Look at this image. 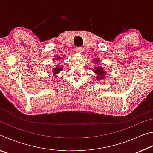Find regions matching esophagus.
<instances>
[{
	"mask_svg": "<svg viewBox=\"0 0 153 153\" xmlns=\"http://www.w3.org/2000/svg\"><path fill=\"white\" fill-rule=\"evenodd\" d=\"M83 51H84V48H83L82 47H79V48H76V52H77V53H83Z\"/></svg>",
	"mask_w": 153,
	"mask_h": 153,
	"instance_id": "esophagus-1",
	"label": "esophagus"
}]
</instances>
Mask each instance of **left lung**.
<instances>
[{"label": "left lung", "instance_id": "left-lung-1", "mask_svg": "<svg viewBox=\"0 0 153 153\" xmlns=\"http://www.w3.org/2000/svg\"><path fill=\"white\" fill-rule=\"evenodd\" d=\"M100 59L98 58H96L95 59H94V63L97 64L100 63ZM93 71L94 72V73L97 74V76H96V79L97 80H102L105 77V75L107 73V71L105 70V69L103 68L101 66H96L94 67V68L92 69Z\"/></svg>", "mask_w": 153, "mask_h": 153}]
</instances>
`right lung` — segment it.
<instances>
[{"label":"right lung","instance_id":"right-lung-1","mask_svg":"<svg viewBox=\"0 0 153 153\" xmlns=\"http://www.w3.org/2000/svg\"><path fill=\"white\" fill-rule=\"evenodd\" d=\"M62 58H65V55L63 56V57H62V56H55V58L53 59V61H55V60L60 61ZM63 69V66H62V65H60L59 63H58L57 65H56L52 69V72H53V74H54V77H56V76H57L56 75H57ZM49 71H51V70Z\"/></svg>","mask_w":153,"mask_h":153}]
</instances>
